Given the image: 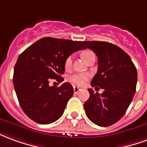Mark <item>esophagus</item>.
<instances>
[{
	"instance_id": "obj_1",
	"label": "esophagus",
	"mask_w": 147,
	"mask_h": 147,
	"mask_svg": "<svg viewBox=\"0 0 147 147\" xmlns=\"http://www.w3.org/2000/svg\"><path fill=\"white\" fill-rule=\"evenodd\" d=\"M80 90H81V88H78V87H77V86H74V92L75 94L78 93Z\"/></svg>"
}]
</instances>
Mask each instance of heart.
Returning a JSON list of instances; mask_svg holds the SVG:
<instances>
[{
    "label": "heart",
    "instance_id": "1",
    "mask_svg": "<svg viewBox=\"0 0 147 147\" xmlns=\"http://www.w3.org/2000/svg\"><path fill=\"white\" fill-rule=\"evenodd\" d=\"M92 56H95V54L92 51H87L84 52L82 54V58L84 59L85 61H86L87 59L91 58ZM72 63H73V56L72 55H69L68 56L66 59H65V69H69L71 67ZM88 80V75L86 74H74L69 77V81L77 85H85V82H87Z\"/></svg>",
    "mask_w": 147,
    "mask_h": 147
}]
</instances>
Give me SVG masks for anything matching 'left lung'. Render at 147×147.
Returning <instances> with one entry per match:
<instances>
[{
    "label": "left lung",
    "instance_id": "1",
    "mask_svg": "<svg viewBox=\"0 0 147 147\" xmlns=\"http://www.w3.org/2000/svg\"><path fill=\"white\" fill-rule=\"evenodd\" d=\"M98 59V69L91 82L101 94L88 88L89 98L84 104L85 114L100 127H109L124 115L136 90L137 69L127 53L111 42H84Z\"/></svg>",
    "mask_w": 147,
    "mask_h": 147
}]
</instances>
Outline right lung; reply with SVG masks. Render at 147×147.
<instances>
[{"mask_svg": "<svg viewBox=\"0 0 147 147\" xmlns=\"http://www.w3.org/2000/svg\"><path fill=\"white\" fill-rule=\"evenodd\" d=\"M85 49L83 41L45 37L20 55L13 85L21 109L33 121L49 124L62 116L74 88L68 82L59 87L49 84L63 82L61 75L65 73V59Z\"/></svg>", "mask_w": 147, "mask_h": 147, "instance_id": "add662e5", "label": "right lung"}]
</instances>
